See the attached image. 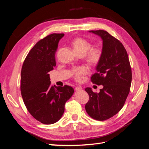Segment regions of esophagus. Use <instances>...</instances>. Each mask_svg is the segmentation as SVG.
<instances>
[{
    "label": "esophagus",
    "mask_w": 149,
    "mask_h": 149,
    "mask_svg": "<svg viewBox=\"0 0 149 149\" xmlns=\"http://www.w3.org/2000/svg\"><path fill=\"white\" fill-rule=\"evenodd\" d=\"M82 89V87H81V86H77V87H75V91H80Z\"/></svg>",
    "instance_id": "esophagus-1"
}]
</instances>
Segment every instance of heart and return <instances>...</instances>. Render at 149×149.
<instances>
[{
	"instance_id": "heart-1",
	"label": "heart",
	"mask_w": 149,
	"mask_h": 149,
	"mask_svg": "<svg viewBox=\"0 0 149 149\" xmlns=\"http://www.w3.org/2000/svg\"><path fill=\"white\" fill-rule=\"evenodd\" d=\"M72 45L75 52L78 54L82 55L86 54V60L88 63L92 65H96L101 61L103 55V50L100 46L91 48V42L81 38L73 39ZM88 71V68L85 65L77 66L71 69V74L76 81H81L84 80V76L87 74Z\"/></svg>"
}]
</instances>
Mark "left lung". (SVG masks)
<instances>
[{"mask_svg": "<svg viewBox=\"0 0 149 149\" xmlns=\"http://www.w3.org/2000/svg\"><path fill=\"white\" fill-rule=\"evenodd\" d=\"M90 32L102 39L103 55L91 81L103 88L99 93L90 87L85 89L89 95L85 108L91 117L102 121L114 116L124 107L130 91L132 71L126 49L119 40L103 30Z\"/></svg>", "mask_w": 149, "mask_h": 149, "instance_id": "obj_1", "label": "left lung"}]
</instances>
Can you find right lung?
<instances>
[{"label": "right lung", "mask_w": 149, "mask_h": 149, "mask_svg": "<svg viewBox=\"0 0 149 149\" xmlns=\"http://www.w3.org/2000/svg\"><path fill=\"white\" fill-rule=\"evenodd\" d=\"M64 34H54L39 40L29 52L21 71L20 90L27 110L44 124L57 122L64 106L74 93L71 86L51 84L48 72L56 65L55 52Z\"/></svg>", "instance_id": "right-lung-1"}]
</instances>
